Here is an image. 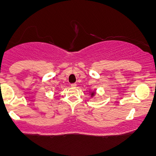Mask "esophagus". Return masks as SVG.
<instances>
[{"label": "esophagus", "instance_id": "1", "mask_svg": "<svg viewBox=\"0 0 156 156\" xmlns=\"http://www.w3.org/2000/svg\"><path fill=\"white\" fill-rule=\"evenodd\" d=\"M76 83H71L70 84V87H72V88H76Z\"/></svg>", "mask_w": 156, "mask_h": 156}]
</instances>
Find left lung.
<instances>
[{
	"instance_id": "left-lung-1",
	"label": "left lung",
	"mask_w": 156,
	"mask_h": 156,
	"mask_svg": "<svg viewBox=\"0 0 156 156\" xmlns=\"http://www.w3.org/2000/svg\"><path fill=\"white\" fill-rule=\"evenodd\" d=\"M94 94H95V92H92V93H91V96H94Z\"/></svg>"
}]
</instances>
